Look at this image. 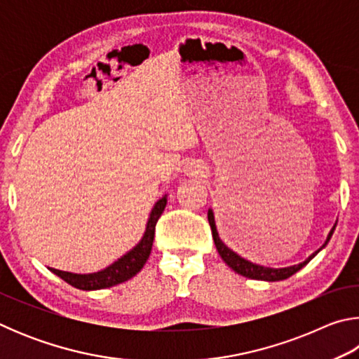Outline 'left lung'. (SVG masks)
I'll list each match as a JSON object with an SVG mask.
<instances>
[{"instance_id":"8db88e82","label":"left lung","mask_w":359,"mask_h":359,"mask_svg":"<svg viewBox=\"0 0 359 359\" xmlns=\"http://www.w3.org/2000/svg\"><path fill=\"white\" fill-rule=\"evenodd\" d=\"M208 218H209V224H210V229H212V238H214V242H215L217 250H218V253H220V257L223 258L224 263H226V264L231 267V269L236 271V272H238V274H241V276L248 277V278H255V280H267V282L285 280V278H288V277H291L293 274H296L297 271L302 269V267L306 266V264L309 263V261H311V259L315 257V255H317V253L321 250V248H323V247L327 244V242H330L331 236H332V233H334V229H336V224H334V228L331 229L330 236H327V239H326V242H325V245L321 247L320 250L315 252L313 255H311V257H309L306 261H302L301 264H294V266H290V267H283V269H272V267H264V266L253 264V263H250V261L244 259L242 257H239L238 253L231 250V247H233V245L229 244L228 239L224 238V236H223V239L226 241L231 247H228L226 244H224V242L222 241L220 236H218V231H217V226H215L214 212L209 210ZM238 223H239V226H238V228H241V229H247V228H245V222H244V220H242V222L239 220Z\"/></svg>"}]
</instances>
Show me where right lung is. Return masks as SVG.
I'll return each mask as SVG.
<instances>
[{"label": "right lung", "mask_w": 359, "mask_h": 359, "mask_svg": "<svg viewBox=\"0 0 359 359\" xmlns=\"http://www.w3.org/2000/svg\"><path fill=\"white\" fill-rule=\"evenodd\" d=\"M165 208H166V198H161L160 201L155 204L154 210H151L149 223H147V229H145L142 241L139 242V244L133 248L130 253H126L123 258L115 261L112 266L106 267L104 271L95 272V274H87V276L71 274V272H65L58 269H50V271L53 274H57L60 278H63L66 283H69L79 290H101V288H109V287H114V285L130 280V278L135 277L137 272L142 269L144 264L147 263L151 252V245H154L156 222L158 218L161 217Z\"/></svg>", "instance_id": "1"}]
</instances>
